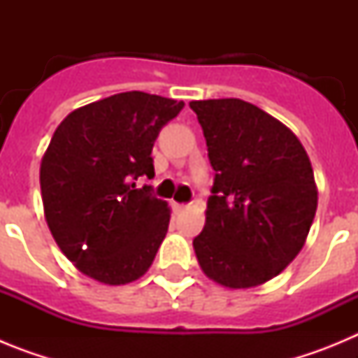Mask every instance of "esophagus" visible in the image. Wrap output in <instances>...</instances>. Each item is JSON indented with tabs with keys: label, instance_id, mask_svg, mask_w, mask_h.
<instances>
[{
	"label": "esophagus",
	"instance_id": "1",
	"mask_svg": "<svg viewBox=\"0 0 358 358\" xmlns=\"http://www.w3.org/2000/svg\"><path fill=\"white\" fill-rule=\"evenodd\" d=\"M186 208H188V204H177V202H173V210H176L177 213H181V211H185Z\"/></svg>",
	"mask_w": 358,
	"mask_h": 358
}]
</instances>
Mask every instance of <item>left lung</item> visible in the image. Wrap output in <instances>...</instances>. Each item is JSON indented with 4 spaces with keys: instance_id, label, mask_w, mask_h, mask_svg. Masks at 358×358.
<instances>
[{
    "instance_id": "obj_1",
    "label": "left lung",
    "mask_w": 358,
    "mask_h": 358,
    "mask_svg": "<svg viewBox=\"0 0 358 358\" xmlns=\"http://www.w3.org/2000/svg\"><path fill=\"white\" fill-rule=\"evenodd\" d=\"M215 170L194 238L202 273L227 289L273 280L299 255L317 210L308 154L287 125L240 98L195 100Z\"/></svg>"
}]
</instances>
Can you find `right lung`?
<instances>
[{
  "mask_svg": "<svg viewBox=\"0 0 358 358\" xmlns=\"http://www.w3.org/2000/svg\"><path fill=\"white\" fill-rule=\"evenodd\" d=\"M185 102L127 91L69 113L41 161L44 218L85 276L125 285L143 276L166 236L170 208L136 188L154 177L152 147Z\"/></svg>",
  "mask_w": 358,
  "mask_h": 358,
  "instance_id": "1",
  "label": "right lung"
}]
</instances>
